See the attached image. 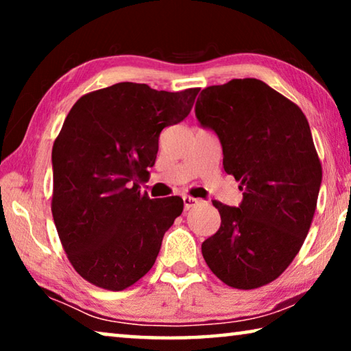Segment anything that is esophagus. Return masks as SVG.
<instances>
[{"mask_svg": "<svg viewBox=\"0 0 351 351\" xmlns=\"http://www.w3.org/2000/svg\"><path fill=\"white\" fill-rule=\"evenodd\" d=\"M182 201H184V209H186V210L193 209L195 206L199 204V199L193 198V197H184V198H182Z\"/></svg>", "mask_w": 351, "mask_h": 351, "instance_id": "1", "label": "esophagus"}]
</instances>
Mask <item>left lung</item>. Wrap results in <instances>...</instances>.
<instances>
[{
  "label": "left lung",
  "instance_id": "1",
  "mask_svg": "<svg viewBox=\"0 0 351 351\" xmlns=\"http://www.w3.org/2000/svg\"><path fill=\"white\" fill-rule=\"evenodd\" d=\"M223 147V167L240 181V207L213 201L221 226L201 245L207 266L237 289L276 280L310 230L322 165L302 110L257 79L207 86L195 105Z\"/></svg>",
  "mask_w": 351,
  "mask_h": 351
}]
</instances>
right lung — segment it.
<instances>
[{
	"label": "right lung",
	"instance_id": "1",
	"mask_svg": "<svg viewBox=\"0 0 351 351\" xmlns=\"http://www.w3.org/2000/svg\"><path fill=\"white\" fill-rule=\"evenodd\" d=\"M199 88L169 93L122 82L74 104L52 147V217L69 263L94 287L122 291L156 261L180 197L150 199L148 175L165 127L189 116Z\"/></svg>",
	"mask_w": 351,
	"mask_h": 351
}]
</instances>
